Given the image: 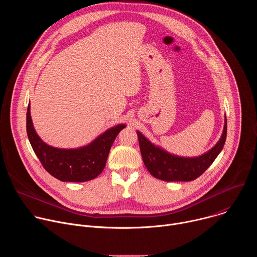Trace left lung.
Returning a JSON list of instances; mask_svg holds the SVG:
<instances>
[{
	"label": "left lung",
	"instance_id": "1",
	"mask_svg": "<svg viewBox=\"0 0 257 257\" xmlns=\"http://www.w3.org/2000/svg\"><path fill=\"white\" fill-rule=\"evenodd\" d=\"M141 157L148 171L157 179L167 182H188L202 175L224 148L227 137V119L221 139L213 148L198 158H182L171 155L154 145L137 131Z\"/></svg>",
	"mask_w": 257,
	"mask_h": 257
}]
</instances>
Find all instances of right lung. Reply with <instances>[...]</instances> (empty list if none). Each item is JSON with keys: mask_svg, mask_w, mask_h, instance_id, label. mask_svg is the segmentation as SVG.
<instances>
[{"mask_svg": "<svg viewBox=\"0 0 257 257\" xmlns=\"http://www.w3.org/2000/svg\"><path fill=\"white\" fill-rule=\"evenodd\" d=\"M125 125L106 130L86 146L75 150H61L45 143L36 134L28 104L26 131L32 149L43 167L62 182H86L96 178L103 170L113 142Z\"/></svg>", "mask_w": 257, "mask_h": 257, "instance_id": "right-lung-1", "label": "right lung"}]
</instances>
